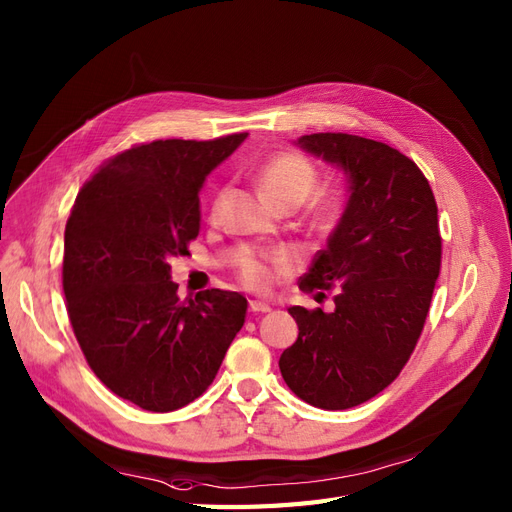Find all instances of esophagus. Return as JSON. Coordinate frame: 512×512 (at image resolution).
<instances>
[{
  "label": "esophagus",
  "instance_id": "esophagus-1",
  "mask_svg": "<svg viewBox=\"0 0 512 512\" xmlns=\"http://www.w3.org/2000/svg\"><path fill=\"white\" fill-rule=\"evenodd\" d=\"M249 308H251V312H255V315H263V312H270L272 310L268 302H261V300H251Z\"/></svg>",
  "mask_w": 512,
  "mask_h": 512
}]
</instances>
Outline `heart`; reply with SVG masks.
<instances>
[{"label":"heart","mask_w":512,"mask_h":512,"mask_svg":"<svg viewBox=\"0 0 512 512\" xmlns=\"http://www.w3.org/2000/svg\"><path fill=\"white\" fill-rule=\"evenodd\" d=\"M315 170L310 163L293 153H280L272 157L259 172V187L272 202L302 204L315 187ZM223 197V195H221ZM221 197L214 202V212L221 206ZM332 208V202H323L321 210ZM240 276L251 289H266L272 283V268L261 259H246L240 268Z\"/></svg>","instance_id":"b5f03b06"}]
</instances>
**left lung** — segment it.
<instances>
[{
  "mask_svg": "<svg viewBox=\"0 0 512 512\" xmlns=\"http://www.w3.org/2000/svg\"><path fill=\"white\" fill-rule=\"evenodd\" d=\"M295 146L344 174L346 202L300 283L336 289V308L291 306L300 334L278 366L298 398L344 410L381 393L415 351L440 272L438 208L415 161L383 142L310 134Z\"/></svg>",
  "mask_w": 512,
  "mask_h": 512,
  "instance_id": "left-lung-1",
  "label": "left lung"
}]
</instances>
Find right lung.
<instances>
[{
	"mask_svg": "<svg viewBox=\"0 0 512 512\" xmlns=\"http://www.w3.org/2000/svg\"><path fill=\"white\" fill-rule=\"evenodd\" d=\"M249 134L129 148L80 189L65 225L63 291L97 378L144 410L208 389L240 332L246 298L208 289L180 302L170 261L200 234V191Z\"/></svg>",
	"mask_w": 512,
	"mask_h": 512,
	"instance_id": "add662e5",
	"label": "right lung"
}]
</instances>
